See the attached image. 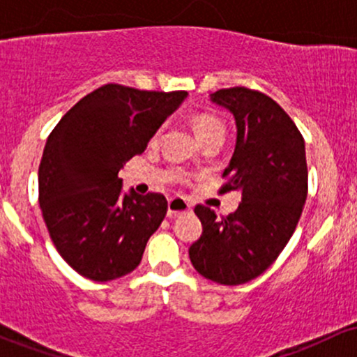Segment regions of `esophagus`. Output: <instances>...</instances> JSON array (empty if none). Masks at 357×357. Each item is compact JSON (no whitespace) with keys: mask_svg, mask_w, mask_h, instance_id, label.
<instances>
[{"mask_svg":"<svg viewBox=\"0 0 357 357\" xmlns=\"http://www.w3.org/2000/svg\"><path fill=\"white\" fill-rule=\"evenodd\" d=\"M191 211V204L183 198H171L167 203V218H176L183 213Z\"/></svg>","mask_w":357,"mask_h":357,"instance_id":"obj_1","label":"esophagus"}]
</instances>
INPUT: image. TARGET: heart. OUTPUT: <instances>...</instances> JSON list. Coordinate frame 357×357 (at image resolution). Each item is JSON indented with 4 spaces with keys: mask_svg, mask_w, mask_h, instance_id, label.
<instances>
[{
    "mask_svg": "<svg viewBox=\"0 0 357 357\" xmlns=\"http://www.w3.org/2000/svg\"><path fill=\"white\" fill-rule=\"evenodd\" d=\"M195 129L198 137L202 139L203 142L213 141V139H225V132H227V127H225V122L216 116V114L211 112H199L195 116ZM162 127H159L154 132L153 142L158 141L161 137Z\"/></svg>",
    "mask_w": 357,
    "mask_h": 357,
    "instance_id": "obj_1",
    "label": "heart"
}]
</instances>
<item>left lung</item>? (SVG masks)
<instances>
[{"label": "left lung", "mask_w": 357, "mask_h": 357, "mask_svg": "<svg viewBox=\"0 0 357 357\" xmlns=\"http://www.w3.org/2000/svg\"><path fill=\"white\" fill-rule=\"evenodd\" d=\"M211 99L230 109L238 127L218 192L241 191V202L227 216L196 204L203 233L190 258L203 277L241 285L264 273L296 231L309 184L305 144L296 122L260 90L221 89Z\"/></svg>", "instance_id": "left-lung-1"}]
</instances>
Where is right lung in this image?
Masks as SVG:
<instances>
[{"mask_svg":"<svg viewBox=\"0 0 357 357\" xmlns=\"http://www.w3.org/2000/svg\"><path fill=\"white\" fill-rule=\"evenodd\" d=\"M186 92L105 84L60 119L45 144L38 202L59 253L82 277L109 282L141 264L167 211L161 192L122 195L119 171L142 154Z\"/></svg>","mask_w":357,"mask_h":357,"instance_id":"right-lung-1","label":"right lung"}]
</instances>
